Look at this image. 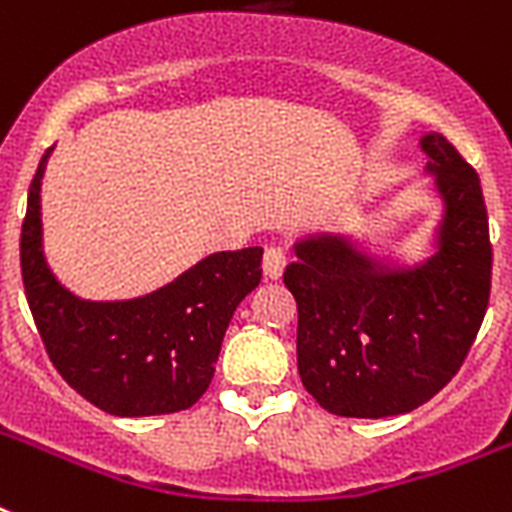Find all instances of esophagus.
I'll list each match as a JSON object with an SVG mask.
<instances>
[{"mask_svg":"<svg viewBox=\"0 0 512 512\" xmlns=\"http://www.w3.org/2000/svg\"><path fill=\"white\" fill-rule=\"evenodd\" d=\"M287 268V257L279 247H268L263 255V276L268 281H279Z\"/></svg>","mask_w":512,"mask_h":512,"instance_id":"1","label":"esophagus"}]
</instances>
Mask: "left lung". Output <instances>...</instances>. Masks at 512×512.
I'll return each instance as SVG.
<instances>
[{
  "label": "left lung",
  "mask_w": 512,
  "mask_h": 512,
  "mask_svg": "<svg viewBox=\"0 0 512 512\" xmlns=\"http://www.w3.org/2000/svg\"><path fill=\"white\" fill-rule=\"evenodd\" d=\"M425 175L441 201L417 263L372 252L348 233L295 241L284 284L297 303V369L337 417L380 420L430 401L468 356L492 287L489 217L476 170L425 132Z\"/></svg>",
  "instance_id": "1"
}]
</instances>
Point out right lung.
Instances as JSON below:
<instances>
[{"label":"right lung","mask_w":512,"mask_h":512,"mask_svg":"<svg viewBox=\"0 0 512 512\" xmlns=\"http://www.w3.org/2000/svg\"><path fill=\"white\" fill-rule=\"evenodd\" d=\"M39 162L23 231L20 271L28 308L60 377L90 404L116 417L188 409L215 374L233 311L260 284L263 249L212 252L170 284L130 300H84L63 287L42 247Z\"/></svg>","instance_id":"1"}]
</instances>
